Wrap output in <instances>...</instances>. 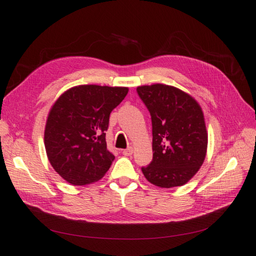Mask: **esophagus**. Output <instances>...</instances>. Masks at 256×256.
<instances>
[{"mask_svg": "<svg viewBox=\"0 0 256 256\" xmlns=\"http://www.w3.org/2000/svg\"><path fill=\"white\" fill-rule=\"evenodd\" d=\"M132 152H134V149H132V147H129V148H127V149L122 150V154H124V156H132Z\"/></svg>", "mask_w": 256, "mask_h": 256, "instance_id": "esophagus-1", "label": "esophagus"}]
</instances>
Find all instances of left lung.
<instances>
[{"mask_svg":"<svg viewBox=\"0 0 256 256\" xmlns=\"http://www.w3.org/2000/svg\"><path fill=\"white\" fill-rule=\"evenodd\" d=\"M151 114L152 161L142 166L150 184L174 188L191 180L206 159L208 132L202 108L179 88L154 84L137 87Z\"/></svg>","mask_w":256,"mask_h":256,"instance_id":"left-lung-1","label":"left lung"}]
</instances>
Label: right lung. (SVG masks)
<instances>
[{"label": "right lung", "mask_w": 256, "mask_h": 256, "mask_svg": "<svg viewBox=\"0 0 256 256\" xmlns=\"http://www.w3.org/2000/svg\"><path fill=\"white\" fill-rule=\"evenodd\" d=\"M128 87L80 85L57 98L46 120L44 144L54 170L72 186L102 179L114 156L107 149L109 114Z\"/></svg>", "instance_id": "1"}]
</instances>
